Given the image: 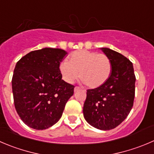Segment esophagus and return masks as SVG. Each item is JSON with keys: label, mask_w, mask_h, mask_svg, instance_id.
<instances>
[{"label": "esophagus", "mask_w": 154, "mask_h": 154, "mask_svg": "<svg viewBox=\"0 0 154 154\" xmlns=\"http://www.w3.org/2000/svg\"><path fill=\"white\" fill-rule=\"evenodd\" d=\"M80 89H81V88L79 87V86H75V88H74V91L75 92L78 91L80 90Z\"/></svg>", "instance_id": "1"}]
</instances>
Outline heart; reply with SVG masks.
<instances>
[{
	"mask_svg": "<svg viewBox=\"0 0 154 154\" xmlns=\"http://www.w3.org/2000/svg\"><path fill=\"white\" fill-rule=\"evenodd\" d=\"M60 72L63 79L72 83L79 77L89 88H96L103 85L109 78L112 64L109 58L103 54L87 50L74 51L68 62L60 64Z\"/></svg>",
	"mask_w": 154,
	"mask_h": 154,
	"instance_id": "b5f03b06",
	"label": "heart"
}]
</instances>
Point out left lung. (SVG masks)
Returning <instances> with one entry per match:
<instances>
[{
  "mask_svg": "<svg viewBox=\"0 0 154 154\" xmlns=\"http://www.w3.org/2000/svg\"><path fill=\"white\" fill-rule=\"evenodd\" d=\"M101 50L110 60L112 72L103 85L87 90L83 114L94 128L110 130L122 123L132 108L136 79L129 60L109 48Z\"/></svg>",
  "mask_w": 154,
  "mask_h": 154,
  "instance_id": "obj_1",
  "label": "left lung"
}]
</instances>
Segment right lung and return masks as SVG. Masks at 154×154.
Masks as SVG:
<instances>
[{
	"label": "right lung",
	"instance_id": "right-lung-1",
	"mask_svg": "<svg viewBox=\"0 0 154 154\" xmlns=\"http://www.w3.org/2000/svg\"><path fill=\"white\" fill-rule=\"evenodd\" d=\"M59 48L31 51L17 63L12 78L14 106L26 125L50 128L62 116L75 86L62 79L60 64L66 55Z\"/></svg>",
	"mask_w": 154,
	"mask_h": 154
}]
</instances>
